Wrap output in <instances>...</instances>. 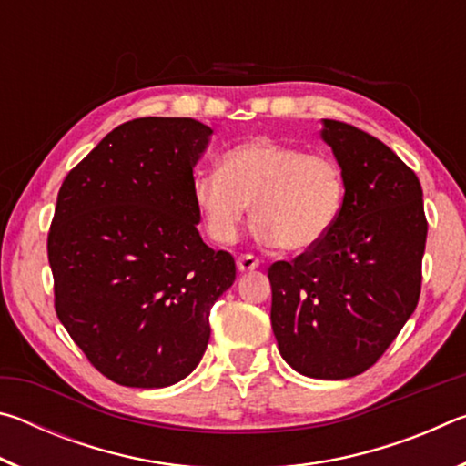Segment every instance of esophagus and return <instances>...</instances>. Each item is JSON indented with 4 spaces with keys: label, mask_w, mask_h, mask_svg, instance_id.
I'll list each match as a JSON object with an SVG mask.
<instances>
[{
    "label": "esophagus",
    "mask_w": 466,
    "mask_h": 466,
    "mask_svg": "<svg viewBox=\"0 0 466 466\" xmlns=\"http://www.w3.org/2000/svg\"><path fill=\"white\" fill-rule=\"evenodd\" d=\"M236 265H238L240 271H252V269H257V267H258V258L255 255H240L238 261H236Z\"/></svg>",
    "instance_id": "1"
}]
</instances>
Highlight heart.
<instances>
[{
  "label": "heart",
  "instance_id": "heart-1",
  "mask_svg": "<svg viewBox=\"0 0 466 466\" xmlns=\"http://www.w3.org/2000/svg\"><path fill=\"white\" fill-rule=\"evenodd\" d=\"M193 199L216 242L236 240L252 205L258 240L304 252L335 230L347 183L335 157L306 154L273 139H252L228 149L218 172L197 175Z\"/></svg>",
  "mask_w": 466,
  "mask_h": 466
}]
</instances>
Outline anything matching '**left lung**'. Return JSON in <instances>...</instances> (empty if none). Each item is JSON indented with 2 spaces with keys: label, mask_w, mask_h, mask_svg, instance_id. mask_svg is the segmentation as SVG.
<instances>
[{
  "label": "left lung",
  "mask_w": 466,
  "mask_h": 466,
  "mask_svg": "<svg viewBox=\"0 0 466 466\" xmlns=\"http://www.w3.org/2000/svg\"><path fill=\"white\" fill-rule=\"evenodd\" d=\"M322 123L347 183L341 219L317 248L267 275L281 358L304 376L343 380L382 358L420 302L428 219L420 178L389 146Z\"/></svg>",
  "instance_id": "1"
}]
</instances>
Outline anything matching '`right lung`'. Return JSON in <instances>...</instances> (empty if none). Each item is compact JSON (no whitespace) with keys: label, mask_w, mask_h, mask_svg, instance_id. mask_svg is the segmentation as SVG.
I'll return each mask as SVG.
<instances>
[{"label":"right lung","mask_w":466,"mask_h":466,"mask_svg":"<svg viewBox=\"0 0 466 466\" xmlns=\"http://www.w3.org/2000/svg\"><path fill=\"white\" fill-rule=\"evenodd\" d=\"M208 125L144 116L119 125L69 170L46 252L55 312L102 376L162 389L199 364L209 312L234 257L201 240L193 167Z\"/></svg>","instance_id":"add662e5"}]
</instances>
